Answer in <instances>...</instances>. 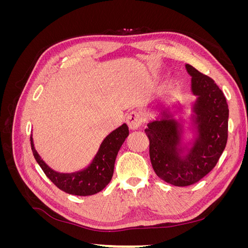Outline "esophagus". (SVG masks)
<instances>
[{"label":"esophagus","instance_id":"esophagus-1","mask_svg":"<svg viewBox=\"0 0 248 248\" xmlns=\"http://www.w3.org/2000/svg\"><path fill=\"white\" fill-rule=\"evenodd\" d=\"M127 123H128L129 128L132 130H136L141 126L142 124V116L140 111L133 110L130 114L127 116Z\"/></svg>","mask_w":248,"mask_h":248}]
</instances>
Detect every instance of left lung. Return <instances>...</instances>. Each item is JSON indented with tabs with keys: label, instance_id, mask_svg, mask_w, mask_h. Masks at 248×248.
<instances>
[{
	"label": "left lung",
	"instance_id": "1",
	"mask_svg": "<svg viewBox=\"0 0 248 248\" xmlns=\"http://www.w3.org/2000/svg\"><path fill=\"white\" fill-rule=\"evenodd\" d=\"M185 68L191 77V94L196 97L190 104V115H177V100L149 120L145 129L154 171L175 186H188L204 178L216 166L228 140L226 97L212 78L189 64Z\"/></svg>",
	"mask_w": 248,
	"mask_h": 248
}]
</instances>
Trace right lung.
I'll return each mask as SVG.
<instances>
[{
    "mask_svg": "<svg viewBox=\"0 0 248 248\" xmlns=\"http://www.w3.org/2000/svg\"><path fill=\"white\" fill-rule=\"evenodd\" d=\"M128 134L129 129L126 123L112 130L102 140L98 151L88 167L72 172H60L48 167L36 151L32 134L31 147L37 163L58 188L73 196L87 197L101 191L110 182L116 157Z\"/></svg>",
    "mask_w": 248,
    "mask_h": 248,
    "instance_id": "add662e5",
    "label": "right lung"
}]
</instances>
